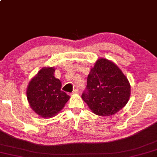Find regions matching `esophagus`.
I'll return each instance as SVG.
<instances>
[{"label":"esophagus","mask_w":157,"mask_h":157,"mask_svg":"<svg viewBox=\"0 0 157 157\" xmlns=\"http://www.w3.org/2000/svg\"><path fill=\"white\" fill-rule=\"evenodd\" d=\"M79 93V90L78 89H75V90H73V91H72V94H78Z\"/></svg>","instance_id":"34e87169"}]
</instances>
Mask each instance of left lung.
Instances as JSON below:
<instances>
[{"label":"left lung","instance_id":"obj_1","mask_svg":"<svg viewBox=\"0 0 157 157\" xmlns=\"http://www.w3.org/2000/svg\"><path fill=\"white\" fill-rule=\"evenodd\" d=\"M130 96V85L121 69L111 60L100 58L87 76L82 98L93 113L109 116L126 105Z\"/></svg>","mask_w":157,"mask_h":157}]
</instances>
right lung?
<instances>
[{
    "label": "right lung",
    "mask_w": 157,
    "mask_h": 157,
    "mask_svg": "<svg viewBox=\"0 0 157 157\" xmlns=\"http://www.w3.org/2000/svg\"><path fill=\"white\" fill-rule=\"evenodd\" d=\"M55 71L54 67H43L30 81L27 88L31 109L44 118L56 115L70 97L60 90L61 82L55 77Z\"/></svg>",
    "instance_id": "obj_1"
}]
</instances>
